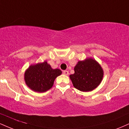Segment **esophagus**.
<instances>
[{"label": "esophagus", "mask_w": 129, "mask_h": 129, "mask_svg": "<svg viewBox=\"0 0 129 129\" xmlns=\"http://www.w3.org/2000/svg\"><path fill=\"white\" fill-rule=\"evenodd\" d=\"M62 73L65 75H69V72H68L67 70H64V71H63V72H62Z\"/></svg>", "instance_id": "34e87169"}]
</instances>
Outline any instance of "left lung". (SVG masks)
Returning a JSON list of instances; mask_svg holds the SVG:
<instances>
[{
	"mask_svg": "<svg viewBox=\"0 0 129 129\" xmlns=\"http://www.w3.org/2000/svg\"><path fill=\"white\" fill-rule=\"evenodd\" d=\"M75 73L70 75L73 86L82 91H90L100 85L103 78V70L95 60L88 58L79 61Z\"/></svg>",
	"mask_w": 129,
	"mask_h": 129,
	"instance_id": "obj_1",
	"label": "left lung"
}]
</instances>
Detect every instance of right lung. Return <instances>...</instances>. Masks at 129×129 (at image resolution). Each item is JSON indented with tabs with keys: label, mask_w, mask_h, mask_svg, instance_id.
Segmentation results:
<instances>
[{
	"label": "right lung",
	"mask_w": 129,
	"mask_h": 129,
	"mask_svg": "<svg viewBox=\"0 0 129 129\" xmlns=\"http://www.w3.org/2000/svg\"><path fill=\"white\" fill-rule=\"evenodd\" d=\"M59 69H53L47 62L31 66L25 73V81L31 89L45 92L50 89L56 77L61 75Z\"/></svg>",
	"instance_id": "obj_1"
}]
</instances>
